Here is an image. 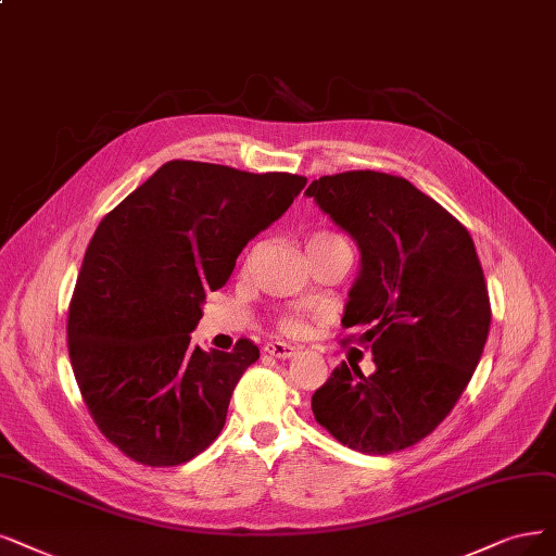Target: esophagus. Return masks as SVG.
<instances>
[{
    "label": "esophagus",
    "mask_w": 556,
    "mask_h": 556,
    "mask_svg": "<svg viewBox=\"0 0 556 556\" xmlns=\"http://www.w3.org/2000/svg\"><path fill=\"white\" fill-rule=\"evenodd\" d=\"M263 351H265L267 355H273V357L289 359V357H293V355H295L298 348H295V345H291V343H283V341H270V343H265V345H263Z\"/></svg>",
    "instance_id": "esophagus-1"
}]
</instances>
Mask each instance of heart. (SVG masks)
Masks as SVG:
<instances>
[{
	"instance_id": "1",
	"label": "heart",
	"mask_w": 556,
	"mask_h": 556,
	"mask_svg": "<svg viewBox=\"0 0 556 556\" xmlns=\"http://www.w3.org/2000/svg\"><path fill=\"white\" fill-rule=\"evenodd\" d=\"M337 247H351L348 240L330 229H318L309 238H306V252H309V258H316L323 252L337 250ZM277 327L283 334H298L304 327V316L300 312H286L277 318Z\"/></svg>"
}]
</instances>
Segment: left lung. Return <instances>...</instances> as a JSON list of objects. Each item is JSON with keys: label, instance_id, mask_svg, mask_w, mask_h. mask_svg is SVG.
Listing matches in <instances>:
<instances>
[{"label": "left lung", "instance_id": "obj_1", "mask_svg": "<svg viewBox=\"0 0 556 556\" xmlns=\"http://www.w3.org/2000/svg\"><path fill=\"white\" fill-rule=\"evenodd\" d=\"M314 197L359 244L341 343L374 353L376 374L341 362L312 396L341 444L387 456L421 442L463 396L483 355L490 298L475 240L413 182L371 169L320 176Z\"/></svg>", "mask_w": 556, "mask_h": 556}]
</instances>
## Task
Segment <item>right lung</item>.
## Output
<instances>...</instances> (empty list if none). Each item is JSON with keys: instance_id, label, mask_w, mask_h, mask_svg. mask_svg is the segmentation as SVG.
I'll list each match as a JSON object with an SVG mask.
<instances>
[{"instance_id": "obj_1", "label": "right lung", "mask_w": 556, "mask_h": 556, "mask_svg": "<svg viewBox=\"0 0 556 556\" xmlns=\"http://www.w3.org/2000/svg\"><path fill=\"white\" fill-rule=\"evenodd\" d=\"M304 176L172 160L100 219L68 304V355L96 426L121 454L176 467L208 448L250 339L205 353L190 332L242 247L279 219Z\"/></svg>"}]
</instances>
